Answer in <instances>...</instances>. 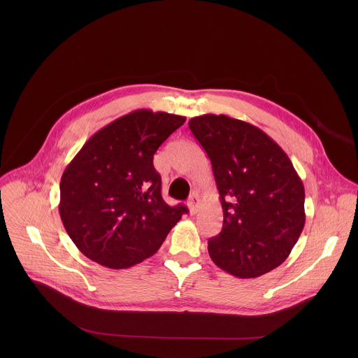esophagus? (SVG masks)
Returning <instances> with one entry per match:
<instances>
[{
  "label": "esophagus",
  "instance_id": "obj_1",
  "mask_svg": "<svg viewBox=\"0 0 358 358\" xmlns=\"http://www.w3.org/2000/svg\"><path fill=\"white\" fill-rule=\"evenodd\" d=\"M198 202H199V196H198V194H192V195H191V198H189V199H188V202H187L188 210H189V213H191V214H195V213H196Z\"/></svg>",
  "mask_w": 358,
  "mask_h": 358
}]
</instances>
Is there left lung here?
<instances>
[{
	"mask_svg": "<svg viewBox=\"0 0 358 358\" xmlns=\"http://www.w3.org/2000/svg\"><path fill=\"white\" fill-rule=\"evenodd\" d=\"M188 126L211 160L224 213L221 232L208 241L213 262L241 279L273 271L306 221L290 159L265 131L225 115L196 116Z\"/></svg>",
	"mask_w": 358,
	"mask_h": 358,
	"instance_id": "1",
	"label": "left lung"
}]
</instances>
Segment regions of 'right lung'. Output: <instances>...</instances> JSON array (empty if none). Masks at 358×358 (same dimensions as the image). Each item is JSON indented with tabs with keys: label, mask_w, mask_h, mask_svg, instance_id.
Wrapping results in <instances>:
<instances>
[{
	"label": "right lung",
	"mask_w": 358,
	"mask_h": 358,
	"mask_svg": "<svg viewBox=\"0 0 358 358\" xmlns=\"http://www.w3.org/2000/svg\"><path fill=\"white\" fill-rule=\"evenodd\" d=\"M185 122L184 116L138 109L96 131L61 178L59 215L89 259L127 269L152 257L188 213L162 196L152 166L157 148Z\"/></svg>",
	"instance_id": "add662e5"
}]
</instances>
